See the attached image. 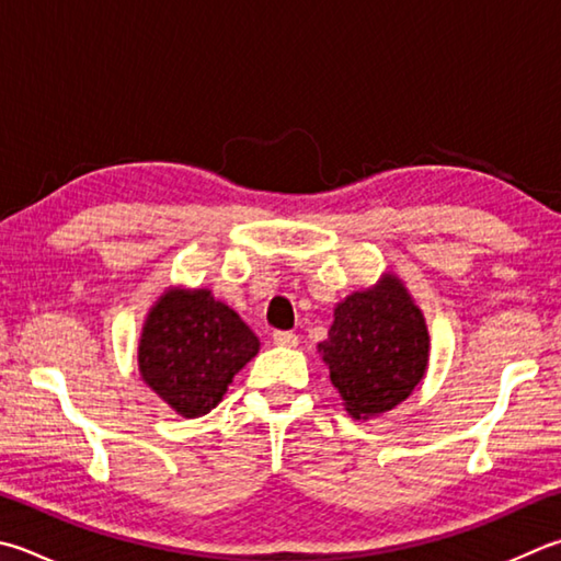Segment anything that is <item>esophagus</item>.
Returning <instances> with one entry per match:
<instances>
[{"mask_svg":"<svg viewBox=\"0 0 561 561\" xmlns=\"http://www.w3.org/2000/svg\"><path fill=\"white\" fill-rule=\"evenodd\" d=\"M272 341L277 345H284V348H294V345L299 343V335L291 333V331H274Z\"/></svg>","mask_w":561,"mask_h":561,"instance_id":"1","label":"esophagus"}]
</instances>
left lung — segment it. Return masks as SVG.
Wrapping results in <instances>:
<instances>
[{"instance_id": "obj_1", "label": "left lung", "mask_w": 561, "mask_h": 561, "mask_svg": "<svg viewBox=\"0 0 561 561\" xmlns=\"http://www.w3.org/2000/svg\"><path fill=\"white\" fill-rule=\"evenodd\" d=\"M319 348L355 420L382 414L410 397L430 360L422 311L397 277L355 291L333 311L329 341Z\"/></svg>"}]
</instances>
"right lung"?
Wrapping results in <instances>:
<instances>
[{
    "mask_svg": "<svg viewBox=\"0 0 561 561\" xmlns=\"http://www.w3.org/2000/svg\"><path fill=\"white\" fill-rule=\"evenodd\" d=\"M245 321L206 289H171L157 301L139 341V370L183 416L208 414L236 373L257 355Z\"/></svg>",
    "mask_w": 561,
    "mask_h": 561,
    "instance_id": "1",
    "label": "right lung"
}]
</instances>
